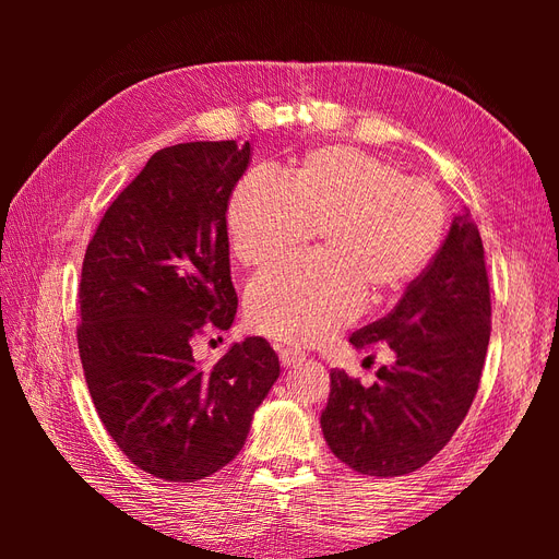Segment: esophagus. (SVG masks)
I'll return each instance as SVG.
<instances>
[{
	"mask_svg": "<svg viewBox=\"0 0 559 559\" xmlns=\"http://www.w3.org/2000/svg\"><path fill=\"white\" fill-rule=\"evenodd\" d=\"M302 359H306V357H302V354L296 352V349H280V361H282L284 368H292V366L300 364Z\"/></svg>",
	"mask_w": 559,
	"mask_h": 559,
	"instance_id": "34e87169",
	"label": "esophagus"
}]
</instances>
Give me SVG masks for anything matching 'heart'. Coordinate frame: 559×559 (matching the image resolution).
<instances>
[{"label": "heart", "mask_w": 559, "mask_h": 559, "mask_svg": "<svg viewBox=\"0 0 559 559\" xmlns=\"http://www.w3.org/2000/svg\"><path fill=\"white\" fill-rule=\"evenodd\" d=\"M230 249L261 270L294 257L317 230V257L253 280L247 319L277 343L308 347L343 331L364 300L401 294L433 261L448 230L443 195L352 146L310 151L284 177L247 173L228 202Z\"/></svg>", "instance_id": "1"}]
</instances>
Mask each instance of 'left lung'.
Instances as JSON below:
<instances>
[{
	"instance_id": "left-lung-1",
	"label": "left lung",
	"mask_w": 559,
	"mask_h": 559,
	"mask_svg": "<svg viewBox=\"0 0 559 559\" xmlns=\"http://www.w3.org/2000/svg\"><path fill=\"white\" fill-rule=\"evenodd\" d=\"M489 282L468 210L384 319L352 333L357 349L389 347L394 361L364 386L331 370L321 431L337 460L366 476H403L445 448L478 392L489 345ZM370 359V357H368Z\"/></svg>"
}]
</instances>
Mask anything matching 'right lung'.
Returning a JSON list of instances; mask_svg holds the SVG:
<instances>
[{"label":"right lung","mask_w":559,"mask_h":559,"mask_svg":"<svg viewBox=\"0 0 559 559\" xmlns=\"http://www.w3.org/2000/svg\"><path fill=\"white\" fill-rule=\"evenodd\" d=\"M249 142L160 148L105 212L79 286V354L105 429L128 460L167 483H195L242 450L280 359L263 337L212 368L193 359L205 329L228 331V198Z\"/></svg>","instance_id":"add662e5"}]
</instances>
